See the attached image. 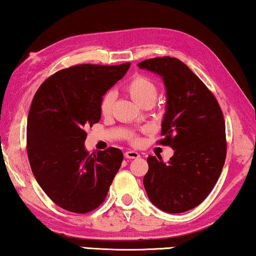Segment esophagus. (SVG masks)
I'll list each match as a JSON object with an SVG mask.
<instances>
[{"instance_id":"obj_1","label":"esophagus","mask_w":256,"mask_h":256,"mask_svg":"<svg viewBox=\"0 0 256 256\" xmlns=\"http://www.w3.org/2000/svg\"><path fill=\"white\" fill-rule=\"evenodd\" d=\"M125 158H128V159H136L140 157V154L136 152V151H133V150H128V151H125Z\"/></svg>"}]
</instances>
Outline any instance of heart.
I'll return each mask as SVG.
<instances>
[{
	"instance_id": "heart-1",
	"label": "heart",
	"mask_w": 256,
	"mask_h": 256,
	"mask_svg": "<svg viewBox=\"0 0 256 256\" xmlns=\"http://www.w3.org/2000/svg\"><path fill=\"white\" fill-rule=\"evenodd\" d=\"M125 90L138 106L154 105L158 97V86L154 80L144 76H136L128 82ZM115 94L114 92H107L104 94L100 100V112L102 115H110L114 106ZM133 141H136L133 138Z\"/></svg>"
}]
</instances>
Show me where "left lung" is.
<instances>
[{
    "mask_svg": "<svg viewBox=\"0 0 256 256\" xmlns=\"http://www.w3.org/2000/svg\"><path fill=\"white\" fill-rule=\"evenodd\" d=\"M138 66L164 81L167 100L160 144L174 150L168 162L154 156L146 159V192L160 210L182 214L200 204L222 174L227 150L222 112L206 86L178 58H154Z\"/></svg>",
    "mask_w": 256,
    "mask_h": 256,
    "instance_id": "8db88e82",
    "label": "left lung"
}]
</instances>
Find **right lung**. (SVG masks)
Listing matches in <instances>:
<instances>
[{"instance_id":"1","label":"right lung","mask_w":256,"mask_h":256,"mask_svg":"<svg viewBox=\"0 0 256 256\" xmlns=\"http://www.w3.org/2000/svg\"><path fill=\"white\" fill-rule=\"evenodd\" d=\"M131 63L82 64L56 72L34 94L27 123V154L34 178L52 201L76 214L104 202L123 162L108 148L89 154L86 128L102 118L100 100Z\"/></svg>"}]
</instances>
